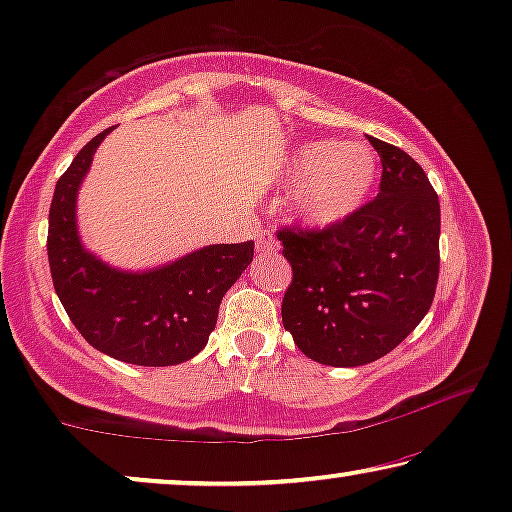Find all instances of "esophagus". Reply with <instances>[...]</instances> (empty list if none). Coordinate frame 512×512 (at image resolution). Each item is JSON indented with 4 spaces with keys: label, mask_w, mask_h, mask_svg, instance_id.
I'll list each match as a JSON object with an SVG mask.
<instances>
[{
    "label": "esophagus",
    "mask_w": 512,
    "mask_h": 512,
    "mask_svg": "<svg viewBox=\"0 0 512 512\" xmlns=\"http://www.w3.org/2000/svg\"><path fill=\"white\" fill-rule=\"evenodd\" d=\"M279 242L270 230H258L256 233V251L258 254H277Z\"/></svg>",
    "instance_id": "obj_1"
}]
</instances>
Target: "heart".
I'll return each instance as SVG.
<instances>
[{"instance_id": "heart-1", "label": "heart", "mask_w": 512, "mask_h": 512, "mask_svg": "<svg viewBox=\"0 0 512 512\" xmlns=\"http://www.w3.org/2000/svg\"><path fill=\"white\" fill-rule=\"evenodd\" d=\"M282 174L293 186V219L324 230L352 219L366 205L380 174V158L363 142L314 139L284 158Z\"/></svg>"}]
</instances>
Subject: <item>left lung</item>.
<instances>
[{
  "label": "left lung",
  "instance_id": "left-lung-1",
  "mask_svg": "<svg viewBox=\"0 0 512 512\" xmlns=\"http://www.w3.org/2000/svg\"><path fill=\"white\" fill-rule=\"evenodd\" d=\"M370 144L382 160L375 200L340 226L277 233L293 268L284 328L300 352L333 368L366 366L401 345L438 284V195L408 153Z\"/></svg>",
  "mask_w": 512,
  "mask_h": 512
}]
</instances>
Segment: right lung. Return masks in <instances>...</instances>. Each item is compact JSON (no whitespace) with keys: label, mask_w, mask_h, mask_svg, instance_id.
I'll list each match as a JSON object with an SVG mask.
<instances>
[{"label":"right lung","mask_w":512,"mask_h":512,"mask_svg":"<svg viewBox=\"0 0 512 512\" xmlns=\"http://www.w3.org/2000/svg\"><path fill=\"white\" fill-rule=\"evenodd\" d=\"M109 130L90 139L55 184L48 263L55 293L97 352L135 366H177L205 349L219 305L254 258V242L209 244L149 270H121L83 247L76 198Z\"/></svg>","instance_id":"1"}]
</instances>
